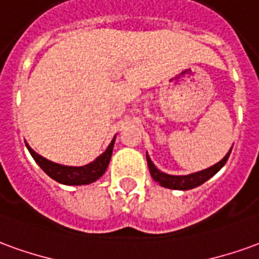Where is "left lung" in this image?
<instances>
[{
    "label": "left lung",
    "instance_id": "8db88e82",
    "mask_svg": "<svg viewBox=\"0 0 259 259\" xmlns=\"http://www.w3.org/2000/svg\"><path fill=\"white\" fill-rule=\"evenodd\" d=\"M233 148V147H231ZM231 148L229 150V153L224 155L222 160L219 161L218 164L211 165V167L206 168V169H202V171H198V172L188 174V175H169V174H165L160 171L158 168L155 167L154 162L151 161V158L148 157V154H146V158H147L148 169H150V174L153 177V180L155 182H158L161 186L164 188H168V189H177V191H188V189H193L196 186L205 184L206 181L210 180L211 177L214 174H218L223 165L229 160V155L231 153Z\"/></svg>",
    "mask_w": 259,
    "mask_h": 259
}]
</instances>
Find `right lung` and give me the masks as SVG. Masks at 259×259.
<instances>
[{
	"label": "right lung",
	"instance_id": "add662e5",
	"mask_svg": "<svg viewBox=\"0 0 259 259\" xmlns=\"http://www.w3.org/2000/svg\"><path fill=\"white\" fill-rule=\"evenodd\" d=\"M115 139H116V136L112 139L111 144L108 146V148L102 154L97 157L90 164L81 165V167H70V165H61V164L53 162L33 151L26 142L25 144H26V148L29 150L30 155L33 157V160L36 161V164L48 174L52 180L57 181L59 184H63V185H88V184H92L99 180L106 171L109 161H111Z\"/></svg>",
	"mask_w": 259,
	"mask_h": 259
}]
</instances>
